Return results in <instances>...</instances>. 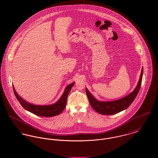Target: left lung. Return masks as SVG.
Returning <instances> with one entry per match:
<instances>
[{
  "label": "left lung",
  "instance_id": "left-lung-1",
  "mask_svg": "<svg viewBox=\"0 0 158 158\" xmlns=\"http://www.w3.org/2000/svg\"><path fill=\"white\" fill-rule=\"evenodd\" d=\"M143 68L142 69L141 74L139 82L135 90L127 96L112 102H100L95 99L91 94L90 92L86 88V92L92 108L98 113L103 115H113L120 113L122 111L127 109L135 100L142 83V75H143Z\"/></svg>",
  "mask_w": 158,
  "mask_h": 158
}]
</instances>
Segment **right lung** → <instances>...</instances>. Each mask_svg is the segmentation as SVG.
<instances>
[{
    "label": "right lung",
    "instance_id": "1",
    "mask_svg": "<svg viewBox=\"0 0 158 158\" xmlns=\"http://www.w3.org/2000/svg\"><path fill=\"white\" fill-rule=\"evenodd\" d=\"M74 83L69 85L66 88L63 94L59 99V100L53 105H35L31 103H28L25 100H24L23 98H21L16 92L14 87L13 90L15 95L21 103L23 108L26 110L28 111L30 113H33L36 115L41 116V117H53L55 115H57L61 113L65 108L67 102V98L68 94L71 90L72 86H73Z\"/></svg>",
    "mask_w": 158,
    "mask_h": 158
}]
</instances>
